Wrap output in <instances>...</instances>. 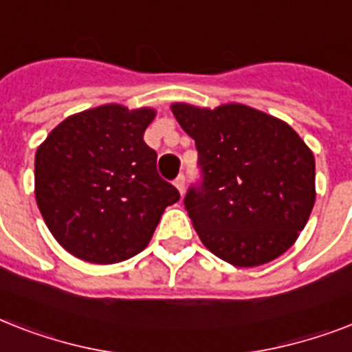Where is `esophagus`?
<instances>
[{
  "label": "esophagus",
  "instance_id": "obj_1",
  "mask_svg": "<svg viewBox=\"0 0 352 352\" xmlns=\"http://www.w3.org/2000/svg\"><path fill=\"white\" fill-rule=\"evenodd\" d=\"M173 184H175V188L177 190H179V193H184V188H186V184H184V175H179L175 179V181H173Z\"/></svg>",
  "mask_w": 352,
  "mask_h": 352
}]
</instances>
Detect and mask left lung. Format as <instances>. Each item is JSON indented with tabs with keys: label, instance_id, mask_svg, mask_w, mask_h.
I'll return each instance as SVG.
<instances>
[{
	"label": "left lung",
	"instance_id": "obj_1",
	"mask_svg": "<svg viewBox=\"0 0 352 352\" xmlns=\"http://www.w3.org/2000/svg\"><path fill=\"white\" fill-rule=\"evenodd\" d=\"M195 140L201 182L184 206L203 245L234 267H259L294 245L316 199L314 155L279 118L243 104H171Z\"/></svg>",
	"mask_w": 352,
	"mask_h": 352
}]
</instances>
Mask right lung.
<instances>
[{
  "mask_svg": "<svg viewBox=\"0 0 352 352\" xmlns=\"http://www.w3.org/2000/svg\"><path fill=\"white\" fill-rule=\"evenodd\" d=\"M155 109L106 104L71 115L34 159L36 203L47 228L78 259L111 265L148 246L179 192L144 142Z\"/></svg>",
  "mask_w": 352,
  "mask_h": 352,
  "instance_id": "right-lung-1",
  "label": "right lung"
}]
</instances>
